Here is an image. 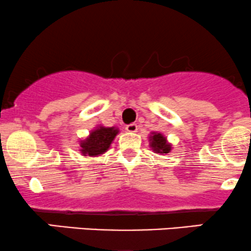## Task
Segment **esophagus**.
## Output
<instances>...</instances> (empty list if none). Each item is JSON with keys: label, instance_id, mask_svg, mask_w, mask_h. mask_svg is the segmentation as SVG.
I'll use <instances>...</instances> for the list:
<instances>
[{"label": "esophagus", "instance_id": "obj_1", "mask_svg": "<svg viewBox=\"0 0 251 251\" xmlns=\"http://www.w3.org/2000/svg\"><path fill=\"white\" fill-rule=\"evenodd\" d=\"M125 130L127 131V132H137V130H138V126H137V124H130V125H126L125 126Z\"/></svg>", "mask_w": 251, "mask_h": 251}]
</instances>
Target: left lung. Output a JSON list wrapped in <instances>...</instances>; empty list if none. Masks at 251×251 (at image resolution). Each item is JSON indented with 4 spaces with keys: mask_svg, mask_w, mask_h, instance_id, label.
I'll return each mask as SVG.
<instances>
[{
    "mask_svg": "<svg viewBox=\"0 0 251 251\" xmlns=\"http://www.w3.org/2000/svg\"><path fill=\"white\" fill-rule=\"evenodd\" d=\"M150 142V148L154 150L155 152L161 155H166L171 151L172 146L167 142L166 137L161 133H155L152 132L151 136L149 137Z\"/></svg>",
    "mask_w": 251,
    "mask_h": 251,
    "instance_id": "obj_1",
    "label": "left lung"
}]
</instances>
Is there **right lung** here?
<instances>
[{
    "label": "right lung",
    "instance_id": "add662e5",
    "mask_svg": "<svg viewBox=\"0 0 251 251\" xmlns=\"http://www.w3.org/2000/svg\"><path fill=\"white\" fill-rule=\"evenodd\" d=\"M118 133L119 130L115 127L99 126L95 128L89 137L80 141V151L83 156H97L103 154L109 149Z\"/></svg>",
    "mask_w": 251,
    "mask_h": 251
}]
</instances>
